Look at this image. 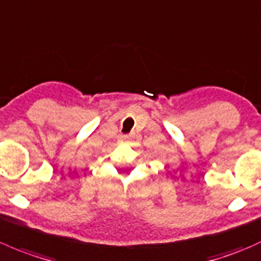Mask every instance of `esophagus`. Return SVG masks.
Instances as JSON below:
<instances>
[{
	"label": "esophagus",
	"mask_w": 261,
	"mask_h": 261,
	"mask_svg": "<svg viewBox=\"0 0 261 261\" xmlns=\"http://www.w3.org/2000/svg\"><path fill=\"white\" fill-rule=\"evenodd\" d=\"M128 139H130V136H127V135L122 136V140H128Z\"/></svg>",
	"instance_id": "esophagus-1"
}]
</instances>
